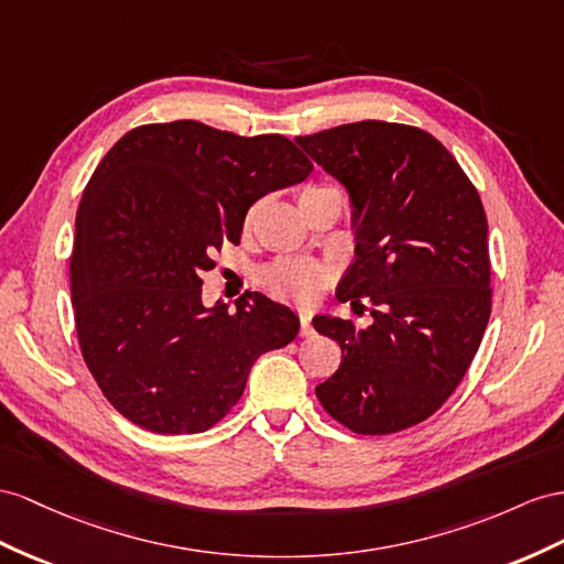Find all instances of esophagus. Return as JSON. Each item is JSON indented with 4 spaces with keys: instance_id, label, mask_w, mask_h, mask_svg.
Returning <instances> with one entry per match:
<instances>
[{
    "instance_id": "esophagus-1",
    "label": "esophagus",
    "mask_w": 564,
    "mask_h": 564,
    "mask_svg": "<svg viewBox=\"0 0 564 564\" xmlns=\"http://www.w3.org/2000/svg\"><path fill=\"white\" fill-rule=\"evenodd\" d=\"M297 314H300V336L302 338L312 336V314H310V310H300Z\"/></svg>"
}]
</instances>
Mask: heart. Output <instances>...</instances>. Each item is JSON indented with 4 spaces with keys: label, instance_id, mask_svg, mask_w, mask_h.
<instances>
[{
    "label": "heart",
    "instance_id": "heart-1",
    "mask_svg": "<svg viewBox=\"0 0 564 564\" xmlns=\"http://www.w3.org/2000/svg\"><path fill=\"white\" fill-rule=\"evenodd\" d=\"M322 193L338 195L334 187L312 185L307 191H302L300 202ZM326 276L328 273L324 267L312 264V262H300V259H283V262H276L264 271V281L273 293L288 300H297V302H307L319 293L326 283Z\"/></svg>",
    "mask_w": 564,
    "mask_h": 564
}]
</instances>
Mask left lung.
Listing matches in <instances>:
<instances>
[{"label": "left lung", "mask_w": 564, "mask_h": 564, "mask_svg": "<svg viewBox=\"0 0 564 564\" xmlns=\"http://www.w3.org/2000/svg\"><path fill=\"white\" fill-rule=\"evenodd\" d=\"M295 142L350 197L355 262L338 297L371 324L316 314L340 367L316 386L324 410L365 436L424 422L451 398L490 316L488 224L455 156L422 128L359 121Z\"/></svg>", "instance_id": "1"}]
</instances>
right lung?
<instances>
[{
    "instance_id": "1",
    "label": "right lung",
    "mask_w": 564,
    "mask_h": 564,
    "mask_svg": "<svg viewBox=\"0 0 564 564\" xmlns=\"http://www.w3.org/2000/svg\"><path fill=\"white\" fill-rule=\"evenodd\" d=\"M283 135L242 138L199 121L133 128L95 169L76 214L70 300L83 359L133 424L176 436L236 405L259 355L283 348L297 314L262 293L205 307L202 271L240 242L248 209L305 181Z\"/></svg>"
}]
</instances>
